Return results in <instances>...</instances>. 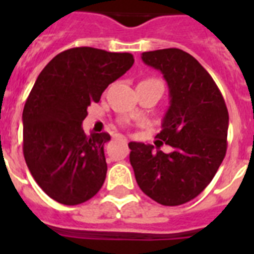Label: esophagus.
Listing matches in <instances>:
<instances>
[{
	"label": "esophagus",
	"mask_w": 254,
	"mask_h": 254,
	"mask_svg": "<svg viewBox=\"0 0 254 254\" xmlns=\"http://www.w3.org/2000/svg\"><path fill=\"white\" fill-rule=\"evenodd\" d=\"M115 138L116 139H120V141H124V142H127V137H124V135H116V137H115Z\"/></svg>",
	"instance_id": "34e87169"
}]
</instances>
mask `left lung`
Wrapping results in <instances>:
<instances>
[{
	"mask_svg": "<svg viewBox=\"0 0 254 254\" xmlns=\"http://www.w3.org/2000/svg\"><path fill=\"white\" fill-rule=\"evenodd\" d=\"M141 58L169 85L170 107L157 138L173 151L129 142L130 165L147 196L163 205L185 204L209 185L224 159L228 109L211 75L183 50L147 51Z\"/></svg>",
	"mask_w": 254,
	"mask_h": 254,
	"instance_id": "8db88e82",
	"label": "left lung"
}]
</instances>
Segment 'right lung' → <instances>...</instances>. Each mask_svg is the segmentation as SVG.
<instances>
[{"instance_id":"1","label":"right lung","mask_w":254,"mask_h":254,"mask_svg":"<svg viewBox=\"0 0 254 254\" xmlns=\"http://www.w3.org/2000/svg\"><path fill=\"white\" fill-rule=\"evenodd\" d=\"M134 63L129 53L75 47L58 54L39 73L26 100L23 155L39 187L65 205L89 200L107 177L108 133L85 135L91 103Z\"/></svg>"}]
</instances>
